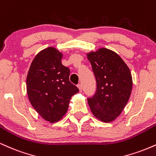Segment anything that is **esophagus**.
<instances>
[{
    "label": "esophagus",
    "instance_id": "esophagus-1",
    "mask_svg": "<svg viewBox=\"0 0 156 156\" xmlns=\"http://www.w3.org/2000/svg\"><path fill=\"white\" fill-rule=\"evenodd\" d=\"M77 87H78L79 90H80V92H82V84H79V85H77Z\"/></svg>",
    "mask_w": 156,
    "mask_h": 156
}]
</instances>
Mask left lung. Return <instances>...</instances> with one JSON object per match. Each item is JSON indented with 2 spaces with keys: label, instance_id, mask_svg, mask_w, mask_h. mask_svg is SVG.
I'll return each instance as SVG.
<instances>
[{
  "label": "left lung",
  "instance_id": "left-lung-1",
  "mask_svg": "<svg viewBox=\"0 0 156 156\" xmlns=\"http://www.w3.org/2000/svg\"><path fill=\"white\" fill-rule=\"evenodd\" d=\"M96 77L97 90L87 98L93 115L104 122L115 120L129 101L133 82L129 68L114 51L100 48L87 53Z\"/></svg>",
  "mask_w": 156,
  "mask_h": 156
}]
</instances>
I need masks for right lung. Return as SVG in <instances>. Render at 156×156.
Listing matches in <instances>:
<instances>
[{"instance_id":"add662e5","label":"right lung","mask_w":156,"mask_h":156,"mask_svg":"<svg viewBox=\"0 0 156 156\" xmlns=\"http://www.w3.org/2000/svg\"><path fill=\"white\" fill-rule=\"evenodd\" d=\"M63 54L49 47L36 55L27 73L28 99L42 118L55 122L63 117L71 96L79 92L69 81L70 70L61 63Z\"/></svg>"}]
</instances>
